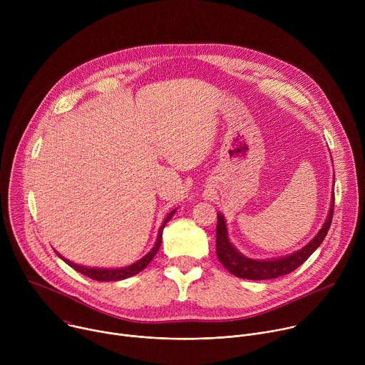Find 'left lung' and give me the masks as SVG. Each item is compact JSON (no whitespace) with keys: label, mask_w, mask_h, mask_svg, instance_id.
<instances>
[{"label":"left lung","mask_w":365,"mask_h":365,"mask_svg":"<svg viewBox=\"0 0 365 365\" xmlns=\"http://www.w3.org/2000/svg\"><path fill=\"white\" fill-rule=\"evenodd\" d=\"M334 196L329 207L328 218L321 228V231L314 237L310 242H307L302 250L289 254L286 257L273 258V259H252L242 255L228 238L227 222L222 214L218 212V224H217V255L222 266L234 276L240 279L248 280H269L280 276H286L302 266L306 259L314 254V251L322 244L325 240L334 215Z\"/></svg>","instance_id":"8db88e82"}]
</instances>
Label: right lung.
<instances>
[{
  "mask_svg": "<svg viewBox=\"0 0 365 365\" xmlns=\"http://www.w3.org/2000/svg\"><path fill=\"white\" fill-rule=\"evenodd\" d=\"M175 212H176V210H173V211L165 218V221H163V224H162V227H160V230H159V235H158V240H155L154 247H153L143 258H140L138 262L133 263L131 266H127V267H123V269H95V267H85V266H79V264H75V263L69 262V259H66L65 257H62L59 252H56V254L63 259V262H65L66 264H69L72 269H75L76 272H79V273L83 274V276H88V277L92 279V280H98V282H118V280L128 279V277H131V276L140 273L141 270H144V269L150 264V262L154 258V255L158 254V251H159V248H160V245H162L163 228H165V225L172 220V217L175 215Z\"/></svg>",
  "mask_w": 365,
  "mask_h": 365,
  "instance_id": "1",
  "label": "right lung"
}]
</instances>
